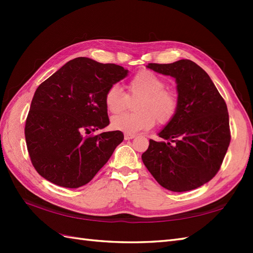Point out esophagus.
Returning <instances> with one entry per match:
<instances>
[{
    "mask_svg": "<svg viewBox=\"0 0 253 253\" xmlns=\"http://www.w3.org/2000/svg\"><path fill=\"white\" fill-rule=\"evenodd\" d=\"M136 136L132 135V133H125V135H124V139H125V140H130V139H133Z\"/></svg>",
    "mask_w": 253,
    "mask_h": 253,
    "instance_id": "1",
    "label": "esophagus"
}]
</instances>
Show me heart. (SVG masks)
Returning a JSON list of instances; mask_svg holds the SVG:
<instances>
[{
    "label": "heart",
    "mask_w": 253,
    "mask_h": 253,
    "mask_svg": "<svg viewBox=\"0 0 253 253\" xmlns=\"http://www.w3.org/2000/svg\"><path fill=\"white\" fill-rule=\"evenodd\" d=\"M128 91L132 96H141L136 113H122L112 118L111 125L116 130L133 133L151 128L155 120L159 124H168L178 111L179 98L177 91L166 87L163 77L148 69L138 72L128 83ZM128 96L114 84L104 95L106 110L117 114L125 110Z\"/></svg>",
    "instance_id": "1"
}]
</instances>
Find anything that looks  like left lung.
Segmentation results:
<instances>
[{"label":"left lung","mask_w":253,"mask_h":253,"mask_svg":"<svg viewBox=\"0 0 253 253\" xmlns=\"http://www.w3.org/2000/svg\"><path fill=\"white\" fill-rule=\"evenodd\" d=\"M176 79L179 106L173 120L150 139L142 162L159 184L175 192L189 191L216 175L230 142L227 105L203 69L190 60L148 64Z\"/></svg>","instance_id":"obj_1"}]
</instances>
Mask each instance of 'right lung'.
Wrapping results in <instances>:
<instances>
[{
  "mask_svg": "<svg viewBox=\"0 0 253 253\" xmlns=\"http://www.w3.org/2000/svg\"><path fill=\"white\" fill-rule=\"evenodd\" d=\"M127 69L88 57L67 62L37 88L26 120L27 149L36 170L65 188L93 178L124 140L120 130L88 136L110 124L104 95Z\"/></svg>",
  "mask_w": 253,
  "mask_h": 253,
  "instance_id": "1",
  "label": "right lung"
}]
</instances>
